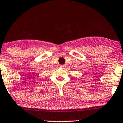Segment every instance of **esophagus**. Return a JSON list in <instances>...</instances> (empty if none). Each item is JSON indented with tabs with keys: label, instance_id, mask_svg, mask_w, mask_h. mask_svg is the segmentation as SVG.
Masks as SVG:
<instances>
[{
	"label": "esophagus",
	"instance_id": "esophagus-1",
	"mask_svg": "<svg viewBox=\"0 0 123 123\" xmlns=\"http://www.w3.org/2000/svg\"><path fill=\"white\" fill-rule=\"evenodd\" d=\"M60 66L61 68H64L65 66V65H60Z\"/></svg>",
	"mask_w": 123,
	"mask_h": 123
}]
</instances>
